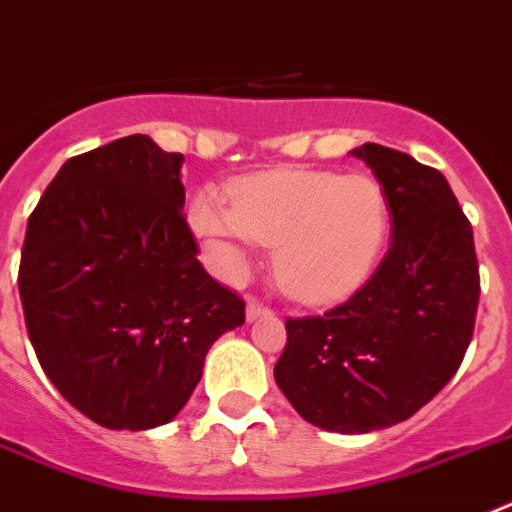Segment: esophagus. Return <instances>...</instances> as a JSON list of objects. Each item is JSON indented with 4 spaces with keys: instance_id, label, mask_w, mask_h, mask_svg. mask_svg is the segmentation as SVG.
I'll use <instances>...</instances> for the list:
<instances>
[{
    "instance_id": "1",
    "label": "esophagus",
    "mask_w": 512,
    "mask_h": 512,
    "mask_svg": "<svg viewBox=\"0 0 512 512\" xmlns=\"http://www.w3.org/2000/svg\"><path fill=\"white\" fill-rule=\"evenodd\" d=\"M265 314H270L268 306H262L260 301H247V322H255V319L265 317Z\"/></svg>"
}]
</instances>
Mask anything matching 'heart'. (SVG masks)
I'll list each match as a JSON object with an SVG mask.
<instances>
[{"label": "heart", "instance_id": "1", "mask_svg": "<svg viewBox=\"0 0 512 512\" xmlns=\"http://www.w3.org/2000/svg\"><path fill=\"white\" fill-rule=\"evenodd\" d=\"M231 206L203 190L188 208L213 268L239 278L257 242L273 244V275L291 299L335 301L361 286L386 237V201L366 175L273 170L242 177Z\"/></svg>", "mask_w": 512, "mask_h": 512}]
</instances>
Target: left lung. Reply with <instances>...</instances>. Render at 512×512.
I'll list each match as a JSON object with an SVG mask.
<instances>
[{
  "label": "left lung",
  "instance_id": "1",
  "mask_svg": "<svg viewBox=\"0 0 512 512\" xmlns=\"http://www.w3.org/2000/svg\"><path fill=\"white\" fill-rule=\"evenodd\" d=\"M376 175L391 242L376 273L322 317L286 319L275 384L306 422L371 433L415 415L459 371L474 332V234L446 177L410 154L350 151Z\"/></svg>",
  "mask_w": 512,
  "mask_h": 512
}]
</instances>
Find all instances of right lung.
<instances>
[{"instance_id":"add662e5","label":"right lung","mask_w":512,"mask_h":512,"mask_svg":"<svg viewBox=\"0 0 512 512\" xmlns=\"http://www.w3.org/2000/svg\"><path fill=\"white\" fill-rule=\"evenodd\" d=\"M182 162L141 133L115 139L71 157L28 219L17 283L30 342L102 428L170 422L208 348L244 324V301L198 262Z\"/></svg>"}]
</instances>
